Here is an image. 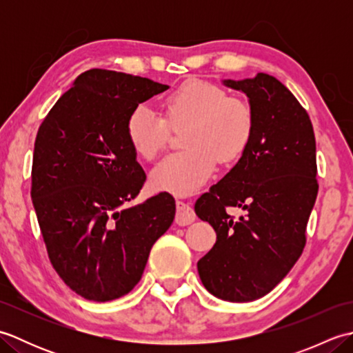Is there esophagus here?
Wrapping results in <instances>:
<instances>
[{"mask_svg": "<svg viewBox=\"0 0 353 353\" xmlns=\"http://www.w3.org/2000/svg\"><path fill=\"white\" fill-rule=\"evenodd\" d=\"M196 220V214H194V209L190 203H186L183 200L176 201V223L181 224V226H186V224H191Z\"/></svg>", "mask_w": 353, "mask_h": 353, "instance_id": "obj_1", "label": "esophagus"}]
</instances>
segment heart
I'll use <instances>...</instances> for the list:
<instances>
[{
	"label": "heart",
	"instance_id": "obj_1",
	"mask_svg": "<svg viewBox=\"0 0 353 353\" xmlns=\"http://www.w3.org/2000/svg\"><path fill=\"white\" fill-rule=\"evenodd\" d=\"M165 118L139 104L127 118L125 132L133 152L152 161L167 147L171 127L185 129L183 152L168 154L152 172V185L174 194H190L203 185L216 167L238 161L254 133L249 100L203 80H188L163 99Z\"/></svg>",
	"mask_w": 353,
	"mask_h": 353
}]
</instances>
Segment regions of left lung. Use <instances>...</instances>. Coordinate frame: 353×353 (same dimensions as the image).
I'll return each mask as SVG.
<instances>
[{
  "instance_id": "left-lung-1",
  "label": "left lung",
  "mask_w": 353,
  "mask_h": 353,
  "mask_svg": "<svg viewBox=\"0 0 353 353\" xmlns=\"http://www.w3.org/2000/svg\"><path fill=\"white\" fill-rule=\"evenodd\" d=\"M224 85L249 97L254 133L235 167L196 201L199 219L216 232L197 268L214 296L252 302L268 294L305 249L319 192L316 137L308 112L273 76ZM229 207L242 216H230Z\"/></svg>"
}]
</instances>
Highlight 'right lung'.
<instances>
[{
	"instance_id": "add662e5",
	"label": "right lung",
	"mask_w": 353,
	"mask_h": 353,
	"mask_svg": "<svg viewBox=\"0 0 353 353\" xmlns=\"http://www.w3.org/2000/svg\"><path fill=\"white\" fill-rule=\"evenodd\" d=\"M165 89L145 77L89 70L37 130L30 194L43 243L57 274L88 301L130 292L174 220L168 192L129 205L145 172L127 139V118Z\"/></svg>"
}]
</instances>
